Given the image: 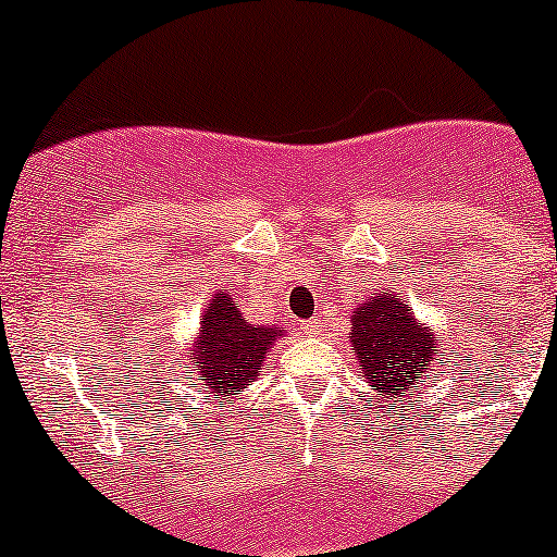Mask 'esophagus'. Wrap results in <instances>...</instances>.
Masks as SVG:
<instances>
[{"label": "esophagus", "mask_w": 557, "mask_h": 557, "mask_svg": "<svg viewBox=\"0 0 557 557\" xmlns=\"http://www.w3.org/2000/svg\"><path fill=\"white\" fill-rule=\"evenodd\" d=\"M300 330H304V335H317L322 330V322L319 319H309V322H300Z\"/></svg>", "instance_id": "34e87169"}]
</instances>
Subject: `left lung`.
I'll return each instance as SVG.
<instances>
[{"instance_id":"8db88e82","label":"left lung","mask_w":557,"mask_h":557,"mask_svg":"<svg viewBox=\"0 0 557 557\" xmlns=\"http://www.w3.org/2000/svg\"><path fill=\"white\" fill-rule=\"evenodd\" d=\"M350 324V350L376 406H411L421 387L447 363L440 356L443 345L411 314V304L395 293H372L356 306Z\"/></svg>"}]
</instances>
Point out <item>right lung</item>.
I'll return each mask as SVG.
<instances>
[{
	"instance_id": "right-lung-1",
	"label": "right lung",
	"mask_w": 557,
	"mask_h": 557,
	"mask_svg": "<svg viewBox=\"0 0 557 557\" xmlns=\"http://www.w3.org/2000/svg\"><path fill=\"white\" fill-rule=\"evenodd\" d=\"M283 327L251 324L240 314L238 300L216 290L203 311V322L194 341V354L185 361V380L196 382L203 400L220 398V406L230 395L243 393L248 382L259 380V369L270 356L274 341Z\"/></svg>"
}]
</instances>
